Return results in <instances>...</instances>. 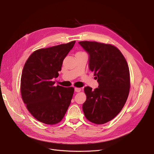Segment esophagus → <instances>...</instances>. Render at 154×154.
Returning a JSON list of instances; mask_svg holds the SVG:
<instances>
[{
	"label": "esophagus",
	"mask_w": 154,
	"mask_h": 154,
	"mask_svg": "<svg viewBox=\"0 0 154 154\" xmlns=\"http://www.w3.org/2000/svg\"><path fill=\"white\" fill-rule=\"evenodd\" d=\"M74 91L76 92H80L81 91L80 88H74Z\"/></svg>",
	"instance_id": "34e87169"
}]
</instances>
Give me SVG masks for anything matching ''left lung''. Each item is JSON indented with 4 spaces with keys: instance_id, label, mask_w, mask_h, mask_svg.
I'll return each mask as SVG.
<instances>
[{
    "instance_id": "1",
    "label": "left lung",
    "mask_w": 154,
    "mask_h": 154,
    "mask_svg": "<svg viewBox=\"0 0 154 154\" xmlns=\"http://www.w3.org/2000/svg\"><path fill=\"white\" fill-rule=\"evenodd\" d=\"M88 53V68L94 72L98 87H85L87 100L82 108L86 118L104 124L122 110L128 98L130 73L127 61L115 46L97 42H79Z\"/></svg>"
}]
</instances>
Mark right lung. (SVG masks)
Returning <instances> with one entry per match:
<instances>
[{
  "mask_svg": "<svg viewBox=\"0 0 154 154\" xmlns=\"http://www.w3.org/2000/svg\"><path fill=\"white\" fill-rule=\"evenodd\" d=\"M75 42L36 50L23 68L22 98L31 115L42 123L61 122L71 103L74 88L54 86L53 80L59 76L63 60Z\"/></svg>",
  "mask_w": 154,
  "mask_h": 154,
  "instance_id": "add662e5",
  "label": "right lung"
}]
</instances>
